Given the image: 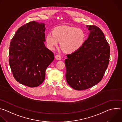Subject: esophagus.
Returning a JSON list of instances; mask_svg holds the SVG:
<instances>
[{
    "instance_id": "1",
    "label": "esophagus",
    "mask_w": 122,
    "mask_h": 122,
    "mask_svg": "<svg viewBox=\"0 0 122 122\" xmlns=\"http://www.w3.org/2000/svg\"><path fill=\"white\" fill-rule=\"evenodd\" d=\"M55 57H56V59L57 60H61V56H60V55H57Z\"/></svg>"
}]
</instances>
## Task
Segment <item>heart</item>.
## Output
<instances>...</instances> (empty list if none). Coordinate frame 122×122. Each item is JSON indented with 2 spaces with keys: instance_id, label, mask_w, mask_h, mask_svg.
Masks as SVG:
<instances>
[{
  "instance_id": "b5f03b06",
  "label": "heart",
  "mask_w": 122,
  "mask_h": 122,
  "mask_svg": "<svg viewBox=\"0 0 122 122\" xmlns=\"http://www.w3.org/2000/svg\"><path fill=\"white\" fill-rule=\"evenodd\" d=\"M46 42L50 49H54L60 41L61 49L66 53H72L79 50L84 44L86 34L83 30L66 25L59 26L46 36Z\"/></svg>"
}]
</instances>
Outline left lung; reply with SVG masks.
Masks as SVG:
<instances>
[{
	"instance_id": "8db88e82",
	"label": "left lung",
	"mask_w": 122,
	"mask_h": 122,
	"mask_svg": "<svg viewBox=\"0 0 122 122\" xmlns=\"http://www.w3.org/2000/svg\"><path fill=\"white\" fill-rule=\"evenodd\" d=\"M88 37L78 51L66 55L65 60L67 83L75 90L89 88L99 82L109 63L110 49L98 27L86 25Z\"/></svg>"
}]
</instances>
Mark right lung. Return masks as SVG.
Wrapping results in <instances>:
<instances>
[{
    "label": "right lung",
    "instance_id": "add662e5",
    "mask_svg": "<svg viewBox=\"0 0 122 122\" xmlns=\"http://www.w3.org/2000/svg\"><path fill=\"white\" fill-rule=\"evenodd\" d=\"M45 25L29 22L17 30L10 42L9 64L13 77L30 87L43 82L46 68L54 59V53L44 44Z\"/></svg>",
    "mask_w": 122,
    "mask_h": 122
}]
</instances>
